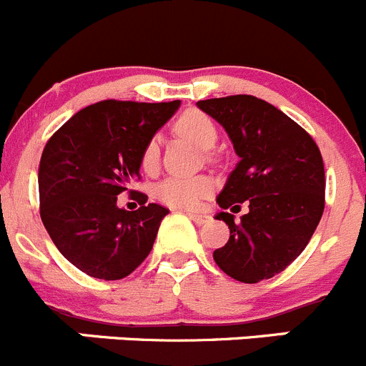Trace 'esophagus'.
Returning a JSON list of instances; mask_svg holds the SVG:
<instances>
[{"mask_svg": "<svg viewBox=\"0 0 366 366\" xmlns=\"http://www.w3.org/2000/svg\"><path fill=\"white\" fill-rule=\"evenodd\" d=\"M189 218L193 219L197 225H204V223H207L209 219H211V216L204 214V212H189Z\"/></svg>", "mask_w": 366, "mask_h": 366, "instance_id": "obj_1", "label": "esophagus"}]
</instances>
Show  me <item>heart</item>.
Masks as SVG:
<instances>
[{
    "label": "heart",
    "mask_w": 366,
    "mask_h": 366,
    "mask_svg": "<svg viewBox=\"0 0 366 366\" xmlns=\"http://www.w3.org/2000/svg\"><path fill=\"white\" fill-rule=\"evenodd\" d=\"M175 130L197 147L209 150L216 143V127L207 114L200 111H187L177 119ZM144 169H154L159 162V139L152 137L141 157ZM214 189V180L209 177H169L155 187V197L173 209H194Z\"/></svg>",
    "instance_id": "heart-1"
}]
</instances>
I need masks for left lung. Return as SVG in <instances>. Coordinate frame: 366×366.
<instances>
[{"label":"left lung","mask_w":366,"mask_h":366,"mask_svg":"<svg viewBox=\"0 0 366 366\" xmlns=\"http://www.w3.org/2000/svg\"><path fill=\"white\" fill-rule=\"evenodd\" d=\"M229 134L239 162L216 202L222 209L248 212L239 222L218 212L230 229L216 264L236 281L255 285L292 264L322 218L325 173L313 137L292 118L250 94L197 102Z\"/></svg>","instance_id":"obj_1"}]
</instances>
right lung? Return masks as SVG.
<instances>
[{
    "mask_svg": "<svg viewBox=\"0 0 366 366\" xmlns=\"http://www.w3.org/2000/svg\"><path fill=\"white\" fill-rule=\"evenodd\" d=\"M179 105L98 102L46 143L39 164L41 219L60 254L91 277L118 281L150 254L169 211L132 189L141 207L125 211L118 194L139 179L144 147Z\"/></svg>",
    "mask_w": 366,
    "mask_h": 366,
    "instance_id": "add662e5",
    "label": "right lung"
}]
</instances>
